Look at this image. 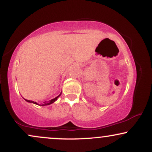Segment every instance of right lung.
<instances>
[{
  "instance_id": "obj_1",
  "label": "right lung",
  "mask_w": 152,
  "mask_h": 152,
  "mask_svg": "<svg viewBox=\"0 0 152 152\" xmlns=\"http://www.w3.org/2000/svg\"><path fill=\"white\" fill-rule=\"evenodd\" d=\"M61 93L60 94H59V95L58 96H56V98H54V99H51V100L48 101V102H43V104H38V103H37V102H34V101L27 100V99H25V100H26V102H28V103H33V104H36V105H38V106H48V105H50V104H53V103L55 102L56 101L57 99H58V97L60 96H61Z\"/></svg>"
}]
</instances>
